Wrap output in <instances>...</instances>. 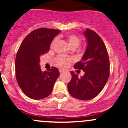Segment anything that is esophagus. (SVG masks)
Masks as SVG:
<instances>
[{
  "instance_id": "esophagus-1",
  "label": "esophagus",
  "mask_w": 128,
  "mask_h": 128,
  "mask_svg": "<svg viewBox=\"0 0 128 128\" xmlns=\"http://www.w3.org/2000/svg\"><path fill=\"white\" fill-rule=\"evenodd\" d=\"M59 72H60V74H62L63 72H64V70H63L62 69H59Z\"/></svg>"
}]
</instances>
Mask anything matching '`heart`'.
<instances>
[{
	"instance_id": "obj_1",
	"label": "heart",
	"mask_w": 128,
	"mask_h": 128,
	"mask_svg": "<svg viewBox=\"0 0 128 128\" xmlns=\"http://www.w3.org/2000/svg\"><path fill=\"white\" fill-rule=\"evenodd\" d=\"M66 40L68 41V44H69V46L72 49H75L78 47L81 42L79 37H78L74 34H68L66 36ZM58 41V38H54L52 40L51 42V45H50L51 48H53L56 46ZM72 60H73V59L71 57L66 56H64V55H59L55 58V62H56V64L59 65V66L63 67V68H66L69 65V63L72 62Z\"/></svg>"
}]
</instances>
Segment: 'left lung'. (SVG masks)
Wrapping results in <instances>:
<instances>
[{
	"mask_svg": "<svg viewBox=\"0 0 128 128\" xmlns=\"http://www.w3.org/2000/svg\"><path fill=\"white\" fill-rule=\"evenodd\" d=\"M87 47L80 61L74 68L83 70L85 74L78 78L70 72L71 80L68 83L69 94L82 100H89L97 96L102 90L110 76V61L105 44L100 36L89 28L85 31Z\"/></svg>",
	"mask_w": 128,
	"mask_h": 128,
	"instance_id": "8db88e82",
	"label": "left lung"
}]
</instances>
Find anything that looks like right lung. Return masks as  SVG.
<instances>
[{
  "mask_svg": "<svg viewBox=\"0 0 128 128\" xmlns=\"http://www.w3.org/2000/svg\"><path fill=\"white\" fill-rule=\"evenodd\" d=\"M58 30L41 28L30 33L20 44L15 59V74L18 84L30 98L40 100L51 94L59 76L58 68L52 67L42 72L40 56L47 53Z\"/></svg>",
  "mask_w": 128,
  "mask_h": 128,
  "instance_id": "add662e5",
  "label": "right lung"
}]
</instances>
